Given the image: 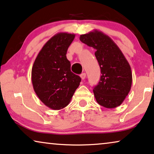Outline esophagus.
<instances>
[{"mask_svg": "<svg viewBox=\"0 0 154 154\" xmlns=\"http://www.w3.org/2000/svg\"><path fill=\"white\" fill-rule=\"evenodd\" d=\"M85 77H86V73H82V74H81V78L82 80L85 79Z\"/></svg>", "mask_w": 154, "mask_h": 154, "instance_id": "obj_1", "label": "esophagus"}]
</instances>
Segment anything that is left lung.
I'll list each match as a JSON object with an SVG mask.
<instances>
[{
	"label": "left lung",
	"instance_id": "8db88e82",
	"mask_svg": "<svg viewBox=\"0 0 154 154\" xmlns=\"http://www.w3.org/2000/svg\"><path fill=\"white\" fill-rule=\"evenodd\" d=\"M80 41L96 50L102 73L93 89L96 101L105 108L120 106L131 89L132 75L128 60L113 40L101 31L81 35Z\"/></svg>",
	"mask_w": 154,
	"mask_h": 154
}]
</instances>
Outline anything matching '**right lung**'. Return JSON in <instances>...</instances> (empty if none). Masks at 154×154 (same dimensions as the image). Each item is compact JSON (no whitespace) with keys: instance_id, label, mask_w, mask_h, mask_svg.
<instances>
[{"instance_id":"obj_1","label":"right lung","mask_w":154,"mask_h":154,"mask_svg":"<svg viewBox=\"0 0 154 154\" xmlns=\"http://www.w3.org/2000/svg\"><path fill=\"white\" fill-rule=\"evenodd\" d=\"M75 34L58 33L42 48L33 63L31 81L40 100L53 110L69 104L81 79L71 72L67 50Z\"/></svg>"}]
</instances>
